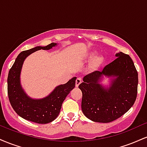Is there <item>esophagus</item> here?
Here are the masks:
<instances>
[{"mask_svg":"<svg viewBox=\"0 0 147 147\" xmlns=\"http://www.w3.org/2000/svg\"><path fill=\"white\" fill-rule=\"evenodd\" d=\"M82 83V79L80 77H77V79H76V82H75V86L76 87H78L79 85Z\"/></svg>","mask_w":147,"mask_h":147,"instance_id":"34e87169","label":"esophagus"}]
</instances>
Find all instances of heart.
Returning <instances> with one entry per match:
<instances>
[{
  "label": "heart",
  "mask_w": 147,
  "mask_h": 147,
  "mask_svg": "<svg viewBox=\"0 0 147 147\" xmlns=\"http://www.w3.org/2000/svg\"><path fill=\"white\" fill-rule=\"evenodd\" d=\"M95 55H96V52H91V53L89 54V55H88V58L90 59H92V58H93V57H95ZM100 60H101L100 58H99V57H96L95 59H94L93 65H97V64L99 63V62H100Z\"/></svg>",
  "instance_id": "heart-1"
}]
</instances>
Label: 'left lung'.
<instances>
[{"label": "left lung", "instance_id": "1", "mask_svg": "<svg viewBox=\"0 0 147 147\" xmlns=\"http://www.w3.org/2000/svg\"><path fill=\"white\" fill-rule=\"evenodd\" d=\"M102 71L86 75L79 86L82 92V109L87 118L108 123L120 117L132 107L137 97L138 74L129 55L122 52ZM104 76L110 78L107 87L100 84Z\"/></svg>", "mask_w": 147, "mask_h": 147}]
</instances>
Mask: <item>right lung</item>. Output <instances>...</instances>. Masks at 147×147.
<instances>
[{
	"label": "right lung",
	"mask_w": 147,
	"mask_h": 147,
	"mask_svg": "<svg viewBox=\"0 0 147 147\" xmlns=\"http://www.w3.org/2000/svg\"><path fill=\"white\" fill-rule=\"evenodd\" d=\"M57 45V43H52L47 46H36L21 52L9 70L7 77L9 100L15 112L23 119L38 124L52 122L58 117L65 97L75 87L76 77L66 84L57 86L48 96L41 99L32 98L22 88L21 72L25 59L37 50H48Z\"/></svg>",
	"instance_id": "obj_1"
}]
</instances>
